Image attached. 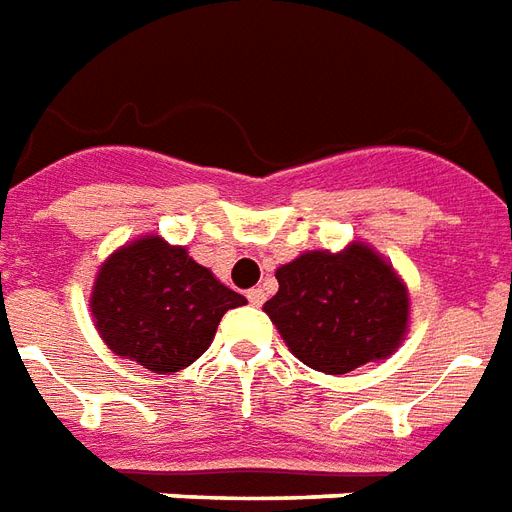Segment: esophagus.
<instances>
[{
	"label": "esophagus",
	"mask_w": 512,
	"mask_h": 512,
	"mask_svg": "<svg viewBox=\"0 0 512 512\" xmlns=\"http://www.w3.org/2000/svg\"><path fill=\"white\" fill-rule=\"evenodd\" d=\"M246 298H249V304H252V306H263V304H266V290H260V287H252V290L246 293Z\"/></svg>",
	"instance_id": "34e87169"
}]
</instances>
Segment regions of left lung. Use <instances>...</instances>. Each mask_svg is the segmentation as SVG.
<instances>
[{
    "label": "left lung",
    "instance_id": "obj_1",
    "mask_svg": "<svg viewBox=\"0 0 512 512\" xmlns=\"http://www.w3.org/2000/svg\"><path fill=\"white\" fill-rule=\"evenodd\" d=\"M276 282L263 312L295 358L317 372L385 361L410 331V290L366 241L304 252L276 268Z\"/></svg>",
    "mask_w": 512,
    "mask_h": 512
}]
</instances>
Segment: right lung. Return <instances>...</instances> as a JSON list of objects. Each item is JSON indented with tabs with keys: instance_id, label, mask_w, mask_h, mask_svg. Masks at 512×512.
I'll return each instance as SVG.
<instances>
[{
	"instance_id": "obj_1",
	"label": "right lung",
	"mask_w": 512,
	"mask_h": 512,
	"mask_svg": "<svg viewBox=\"0 0 512 512\" xmlns=\"http://www.w3.org/2000/svg\"><path fill=\"white\" fill-rule=\"evenodd\" d=\"M244 304V295L195 263L187 246L154 233L105 257L89 295L94 328L108 350L157 374L198 361L222 314Z\"/></svg>"
}]
</instances>
